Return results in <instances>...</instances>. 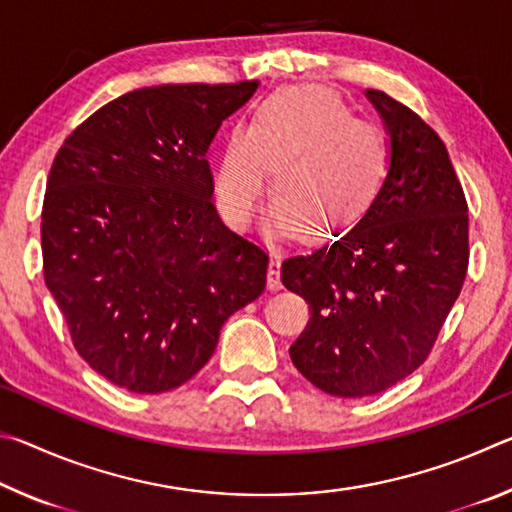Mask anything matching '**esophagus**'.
<instances>
[{
	"label": "esophagus",
	"mask_w": 512,
	"mask_h": 512,
	"mask_svg": "<svg viewBox=\"0 0 512 512\" xmlns=\"http://www.w3.org/2000/svg\"><path fill=\"white\" fill-rule=\"evenodd\" d=\"M280 268H282L280 257L273 255L271 264H268V289H271V291L282 289V280H280Z\"/></svg>",
	"instance_id": "1"
}]
</instances>
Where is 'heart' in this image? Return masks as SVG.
<instances>
[{"label": "heart", "mask_w": 512, "mask_h": 512, "mask_svg": "<svg viewBox=\"0 0 512 512\" xmlns=\"http://www.w3.org/2000/svg\"><path fill=\"white\" fill-rule=\"evenodd\" d=\"M388 167L391 142L384 128L354 117L334 92L293 85L273 92L246 128L228 135L214 194L225 219L246 228L275 171V230L329 241L368 214Z\"/></svg>", "instance_id": "b5f03b06"}]
</instances>
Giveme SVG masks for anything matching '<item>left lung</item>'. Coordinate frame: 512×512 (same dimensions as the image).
I'll list each match as a JSON object with an SVG mask.
<instances>
[{
    "mask_svg": "<svg viewBox=\"0 0 512 512\" xmlns=\"http://www.w3.org/2000/svg\"><path fill=\"white\" fill-rule=\"evenodd\" d=\"M366 97L391 135L377 201L348 235L282 262V284L311 311L291 361L336 397L377 395L422 366L470 262L467 201L443 140L386 92Z\"/></svg>",
    "mask_w": 512,
    "mask_h": 512,
    "instance_id": "8db88e82",
    "label": "left lung"
}]
</instances>
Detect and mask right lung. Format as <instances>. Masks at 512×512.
Wrapping results in <instances>:
<instances>
[{
    "instance_id": "obj_1",
    "label": "right lung",
    "mask_w": 512,
    "mask_h": 512,
    "mask_svg": "<svg viewBox=\"0 0 512 512\" xmlns=\"http://www.w3.org/2000/svg\"><path fill=\"white\" fill-rule=\"evenodd\" d=\"M257 81L142 88L76 126L51 164L42 271L76 352L133 393L192 379L268 255L225 228L207 149Z\"/></svg>"
}]
</instances>
